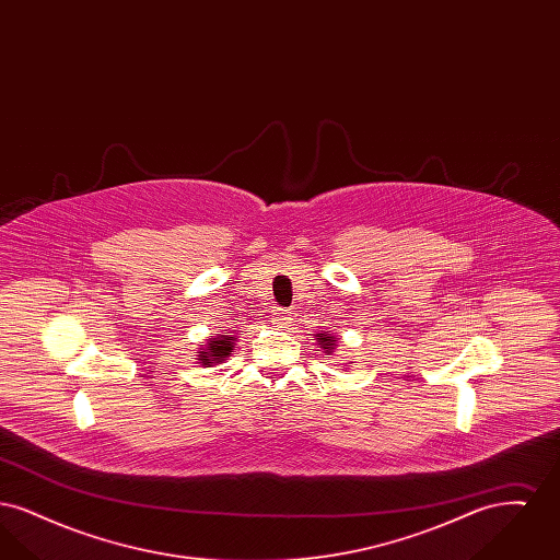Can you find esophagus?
I'll list each match as a JSON object with an SVG mask.
<instances>
[{
  "label": "esophagus",
  "mask_w": 560,
  "mask_h": 560,
  "mask_svg": "<svg viewBox=\"0 0 560 560\" xmlns=\"http://www.w3.org/2000/svg\"><path fill=\"white\" fill-rule=\"evenodd\" d=\"M272 323L277 325V327H290V323H292V317H290V313L285 311V308H279L277 313H275V317H272Z\"/></svg>",
  "instance_id": "34e87169"
}]
</instances>
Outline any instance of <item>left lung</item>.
<instances>
[{"label":"left lung","mask_w":560,"mask_h":560,"mask_svg":"<svg viewBox=\"0 0 560 560\" xmlns=\"http://www.w3.org/2000/svg\"><path fill=\"white\" fill-rule=\"evenodd\" d=\"M317 342H319L320 348H327V350H331V348L336 347V340H334L329 334H319V336H317Z\"/></svg>","instance_id":"8db88e82"}]
</instances>
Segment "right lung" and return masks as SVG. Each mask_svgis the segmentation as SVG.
<instances>
[{
	"mask_svg": "<svg viewBox=\"0 0 560 560\" xmlns=\"http://www.w3.org/2000/svg\"><path fill=\"white\" fill-rule=\"evenodd\" d=\"M233 345H235V342H231V338H229V336H222V338H210L208 348H201V352H199V361H201L203 365L220 363V361H224V359L235 350Z\"/></svg>",
	"mask_w": 560,
	"mask_h": 560,
	"instance_id": "1",
	"label": "right lung"
}]
</instances>
